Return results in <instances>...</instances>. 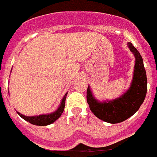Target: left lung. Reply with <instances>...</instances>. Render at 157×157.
Instances as JSON below:
<instances>
[{
	"label": "left lung",
	"mask_w": 157,
	"mask_h": 157,
	"mask_svg": "<svg viewBox=\"0 0 157 157\" xmlns=\"http://www.w3.org/2000/svg\"><path fill=\"white\" fill-rule=\"evenodd\" d=\"M127 46L135 57L133 80L129 89L117 99L103 102L94 97L89 85L87 89L90 110L99 119L109 123H119L131 117L138 111L146 96L147 77L142 57L131 43H128Z\"/></svg>",
	"instance_id": "left-lung-1"
}]
</instances>
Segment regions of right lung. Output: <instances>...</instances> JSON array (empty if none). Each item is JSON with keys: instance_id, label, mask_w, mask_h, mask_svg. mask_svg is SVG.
Segmentation results:
<instances>
[{"instance_id": "obj_1", "label": "right lung", "mask_w": 157, "mask_h": 157, "mask_svg": "<svg viewBox=\"0 0 157 157\" xmlns=\"http://www.w3.org/2000/svg\"><path fill=\"white\" fill-rule=\"evenodd\" d=\"M67 94L68 92H66L65 95H64L63 99H62L61 104H60L58 110L54 111V112L51 113V114H41V115H37V116H25L24 114H20V112H17V111L16 112L22 118H24L27 122H29L31 124H33V125H35V126H47V125L52 124L58 118L61 117V115H62L64 111V109H65V99H66Z\"/></svg>"}]
</instances>
